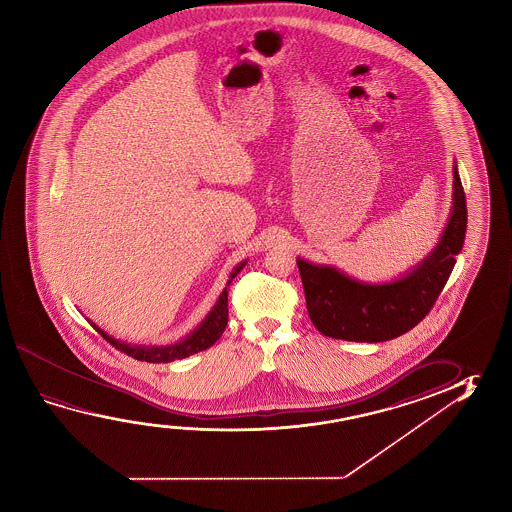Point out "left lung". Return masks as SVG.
Wrapping results in <instances>:
<instances>
[{"label":"left lung","instance_id":"left-lung-1","mask_svg":"<svg viewBox=\"0 0 512 512\" xmlns=\"http://www.w3.org/2000/svg\"><path fill=\"white\" fill-rule=\"evenodd\" d=\"M466 225V194L455 166L448 227L436 250L407 277L394 284H361L337 269L296 260L310 321L323 336L355 343H382L407 334L427 316L448 282Z\"/></svg>","mask_w":512,"mask_h":512}]
</instances>
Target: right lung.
<instances>
[{
    "label": "right lung",
    "mask_w": 512,
    "mask_h": 512,
    "mask_svg": "<svg viewBox=\"0 0 512 512\" xmlns=\"http://www.w3.org/2000/svg\"><path fill=\"white\" fill-rule=\"evenodd\" d=\"M243 264H239L237 268L232 271L228 284L234 280L235 275L243 269ZM228 323V293L227 289L219 296L218 303L214 305V309L210 312L209 316L205 318L202 325L194 330L191 336L184 339L182 343L173 344V346H166V348H143V346H130V344L119 343L116 339L107 336L101 328L94 327L100 332L103 339H107L116 350L126 353L130 357H134L137 361L146 362H171L176 359H184L193 353L202 352L207 350L212 344L218 341L219 337L223 336L225 328Z\"/></svg>",
    "instance_id": "add662e5"
}]
</instances>
